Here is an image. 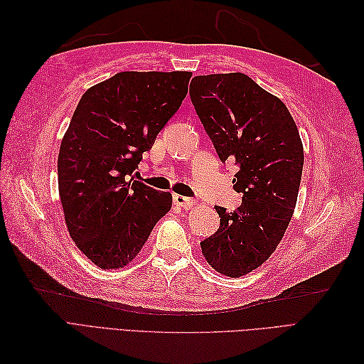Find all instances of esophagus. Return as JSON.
Wrapping results in <instances>:
<instances>
[{
    "label": "esophagus",
    "instance_id": "34e87169",
    "mask_svg": "<svg viewBox=\"0 0 364 364\" xmlns=\"http://www.w3.org/2000/svg\"><path fill=\"white\" fill-rule=\"evenodd\" d=\"M173 200L174 203L181 206V208H191L196 202L191 199V197H186V196H181V194H174L173 196Z\"/></svg>",
    "mask_w": 364,
    "mask_h": 364
}]
</instances>
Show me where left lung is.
<instances>
[{"instance_id":"left-lung-1","label":"left lung","mask_w":364,"mask_h":364,"mask_svg":"<svg viewBox=\"0 0 364 364\" xmlns=\"http://www.w3.org/2000/svg\"><path fill=\"white\" fill-rule=\"evenodd\" d=\"M190 97L223 164H235L234 213L215 206L217 232L202 253L211 266L238 278L259 267L287 229L299 191L304 149L294 119L278 97L243 73L196 75Z\"/></svg>"}]
</instances>
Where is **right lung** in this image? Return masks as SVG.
Wrapping results in <instances>:
<instances>
[{
  "instance_id": "1",
  "label": "right lung",
  "mask_w": 364,
  "mask_h": 364,
  "mask_svg": "<svg viewBox=\"0 0 364 364\" xmlns=\"http://www.w3.org/2000/svg\"><path fill=\"white\" fill-rule=\"evenodd\" d=\"M190 79L188 71L118 73L75 107L59 151V194L71 238L98 267L127 266L170 211L168 191L130 178L181 107Z\"/></svg>"
}]
</instances>
